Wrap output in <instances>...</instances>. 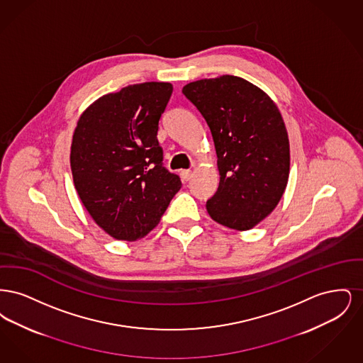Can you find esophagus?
I'll return each mask as SVG.
<instances>
[{
    "label": "esophagus",
    "instance_id": "esophagus-1",
    "mask_svg": "<svg viewBox=\"0 0 363 363\" xmlns=\"http://www.w3.org/2000/svg\"><path fill=\"white\" fill-rule=\"evenodd\" d=\"M181 178L184 181H189L190 178H191V172L190 170H182L181 172Z\"/></svg>",
    "mask_w": 363,
    "mask_h": 363
}]
</instances>
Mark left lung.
Here are the masks:
<instances>
[{"label":"left lung","mask_w":363,"mask_h":363,"mask_svg":"<svg viewBox=\"0 0 363 363\" xmlns=\"http://www.w3.org/2000/svg\"><path fill=\"white\" fill-rule=\"evenodd\" d=\"M184 95L211 129L220 175L207 201L209 216L246 231L277 208L290 174V141L283 117L267 92L223 74L191 82Z\"/></svg>","instance_id":"8db88e82"}]
</instances>
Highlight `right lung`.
<instances>
[{
	"label": "right lung",
	"mask_w": 363,
	"mask_h": 363,
	"mask_svg": "<svg viewBox=\"0 0 363 363\" xmlns=\"http://www.w3.org/2000/svg\"><path fill=\"white\" fill-rule=\"evenodd\" d=\"M170 83L148 82L101 96L80 116L70 145L77 194L110 237L136 241L159 225L182 184L162 164L159 120Z\"/></svg>",
	"instance_id": "right-lung-1"
}]
</instances>
